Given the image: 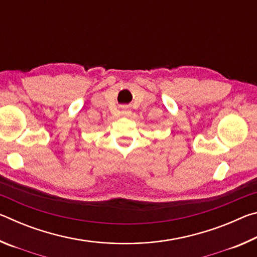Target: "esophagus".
Instances as JSON below:
<instances>
[{
  "label": "esophagus",
  "instance_id": "esophagus-1",
  "mask_svg": "<svg viewBox=\"0 0 257 257\" xmlns=\"http://www.w3.org/2000/svg\"><path fill=\"white\" fill-rule=\"evenodd\" d=\"M130 113H132L130 111H122V114H123V115H129Z\"/></svg>",
  "mask_w": 257,
  "mask_h": 257
}]
</instances>
